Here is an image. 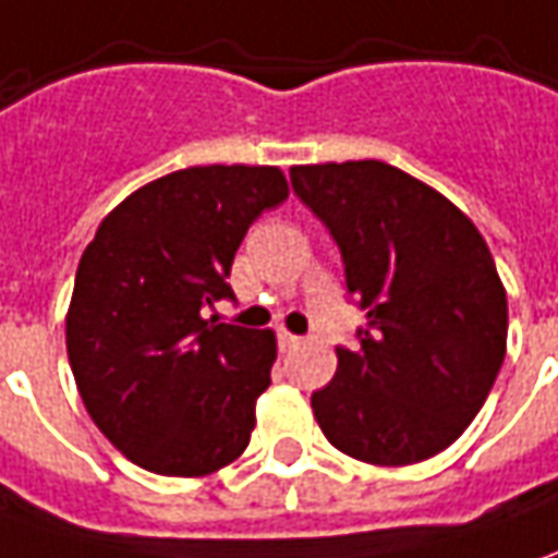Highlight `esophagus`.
Listing matches in <instances>:
<instances>
[{"label":"esophagus","mask_w":558,"mask_h":558,"mask_svg":"<svg viewBox=\"0 0 558 558\" xmlns=\"http://www.w3.org/2000/svg\"><path fill=\"white\" fill-rule=\"evenodd\" d=\"M278 342L283 351H293V348H299V344H302V339H299V336H293V332H287V329H280Z\"/></svg>","instance_id":"34e87169"}]
</instances>
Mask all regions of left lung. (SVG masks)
Segmentation results:
<instances>
[{
  "label": "left lung",
  "mask_w": 558,
  "mask_h": 558,
  "mask_svg": "<svg viewBox=\"0 0 558 558\" xmlns=\"http://www.w3.org/2000/svg\"><path fill=\"white\" fill-rule=\"evenodd\" d=\"M290 177L366 311L360 348H336L332 381L311 393L324 437L375 468L442 452L483 409L507 351V290L486 238L385 161L295 165Z\"/></svg>",
  "instance_id": "8db88e82"
}]
</instances>
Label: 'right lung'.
Instances as JSON below:
<instances>
[{
    "label": "right lung",
    "instance_id": "add662e5",
    "mask_svg": "<svg viewBox=\"0 0 558 558\" xmlns=\"http://www.w3.org/2000/svg\"><path fill=\"white\" fill-rule=\"evenodd\" d=\"M271 165H207L140 185L97 226L75 271L66 354L75 388L136 468L207 476L247 449L278 339L204 317L250 222L287 201Z\"/></svg>",
    "mask_w": 558,
    "mask_h": 558
}]
</instances>
